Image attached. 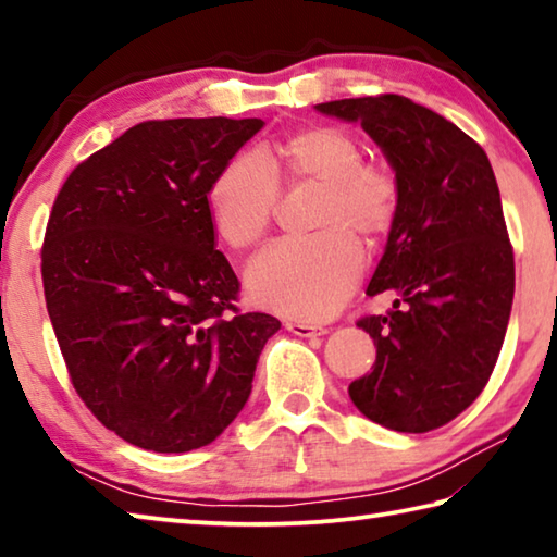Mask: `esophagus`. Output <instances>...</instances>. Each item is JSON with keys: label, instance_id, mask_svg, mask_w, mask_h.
I'll list each match as a JSON object with an SVG mask.
<instances>
[{"label": "esophagus", "instance_id": "esophagus-1", "mask_svg": "<svg viewBox=\"0 0 557 557\" xmlns=\"http://www.w3.org/2000/svg\"><path fill=\"white\" fill-rule=\"evenodd\" d=\"M285 329H287V332H292V334L307 336V338L326 334L324 326H314V324H307V322H285Z\"/></svg>", "mask_w": 557, "mask_h": 557}]
</instances>
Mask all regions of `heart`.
Wrapping results in <instances>:
<instances>
[{
    "instance_id": "obj_1",
    "label": "heart",
    "mask_w": 557,
    "mask_h": 557,
    "mask_svg": "<svg viewBox=\"0 0 557 557\" xmlns=\"http://www.w3.org/2000/svg\"><path fill=\"white\" fill-rule=\"evenodd\" d=\"M289 182H319L317 228L312 238L272 243L248 268V292L258 305L295 319L332 317L356 287L363 250L356 235L375 243L393 228L400 188L388 164L363 159L361 143L342 127L309 125L280 145ZM280 182L268 157L243 149L213 176L206 206L215 233L245 250L270 228Z\"/></svg>"
}]
</instances>
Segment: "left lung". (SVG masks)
<instances>
[{
  "mask_svg": "<svg viewBox=\"0 0 557 557\" xmlns=\"http://www.w3.org/2000/svg\"><path fill=\"white\" fill-rule=\"evenodd\" d=\"M319 112L361 127L400 188L398 215L369 295L400 299L358 319L375 344L371 373L348 385L366 418L430 432L479 398L492 379L513 305V248L494 169L474 139L410 98L332 100Z\"/></svg>",
  "mask_w": 557,
  "mask_h": 557,
  "instance_id": "1",
  "label": "left lung"
}]
</instances>
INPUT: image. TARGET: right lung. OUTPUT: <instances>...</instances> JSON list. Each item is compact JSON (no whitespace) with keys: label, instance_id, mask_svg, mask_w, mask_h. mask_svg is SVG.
I'll list each match as a JSON object with an SVG mask.
<instances>
[{"label":"right lung","instance_id":"obj_1","mask_svg":"<svg viewBox=\"0 0 557 557\" xmlns=\"http://www.w3.org/2000/svg\"><path fill=\"white\" fill-rule=\"evenodd\" d=\"M265 122L149 120L65 178L46 225V309L88 410L152 451L211 445L243 410L270 314L235 307L213 176Z\"/></svg>","mask_w":557,"mask_h":557}]
</instances>
